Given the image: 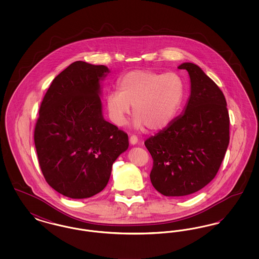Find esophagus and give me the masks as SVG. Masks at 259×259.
<instances>
[{"label":"esophagus","instance_id":"esophagus-1","mask_svg":"<svg viewBox=\"0 0 259 259\" xmlns=\"http://www.w3.org/2000/svg\"><path fill=\"white\" fill-rule=\"evenodd\" d=\"M129 141H130V144H131V145H133V146H134V145H137V144H138V138H137V136H131V137H130V140H129Z\"/></svg>","mask_w":259,"mask_h":259}]
</instances>
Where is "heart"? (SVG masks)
I'll use <instances>...</instances> for the list:
<instances>
[{
  "label": "heart",
  "instance_id": "b5f03b06",
  "mask_svg": "<svg viewBox=\"0 0 259 259\" xmlns=\"http://www.w3.org/2000/svg\"><path fill=\"white\" fill-rule=\"evenodd\" d=\"M117 90L107 94V107L112 122L122 126L133 106L137 129L158 131L172 122L184 103V79L176 73L136 70L122 75Z\"/></svg>",
  "mask_w": 259,
  "mask_h": 259
}]
</instances>
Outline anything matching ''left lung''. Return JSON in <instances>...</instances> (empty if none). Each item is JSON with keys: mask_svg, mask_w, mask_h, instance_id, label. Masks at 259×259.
I'll list each match as a JSON object with an SVG mask.
<instances>
[{"mask_svg": "<svg viewBox=\"0 0 259 259\" xmlns=\"http://www.w3.org/2000/svg\"><path fill=\"white\" fill-rule=\"evenodd\" d=\"M185 112L145 142L152 159L150 181L165 196L192 194L215 177L229 144V114L220 87L193 63Z\"/></svg>", "mask_w": 259, "mask_h": 259, "instance_id": "left-lung-1", "label": "left lung"}]
</instances>
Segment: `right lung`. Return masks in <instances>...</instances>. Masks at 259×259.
Segmentation results:
<instances>
[{
    "label": "right lung",
    "instance_id": "obj_1",
    "mask_svg": "<svg viewBox=\"0 0 259 259\" xmlns=\"http://www.w3.org/2000/svg\"><path fill=\"white\" fill-rule=\"evenodd\" d=\"M109 69L76 61L58 74L39 107L34 140L47 183L62 195L89 198L102 191L128 135L106 121L101 85Z\"/></svg>",
    "mask_w": 259,
    "mask_h": 259
}]
</instances>
